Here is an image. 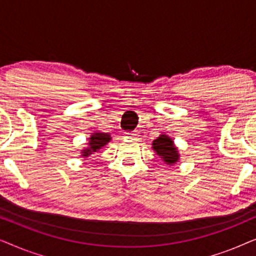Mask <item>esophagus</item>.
Segmentation results:
<instances>
[{"label":"esophagus","mask_w":256,"mask_h":256,"mask_svg":"<svg viewBox=\"0 0 256 256\" xmlns=\"http://www.w3.org/2000/svg\"><path fill=\"white\" fill-rule=\"evenodd\" d=\"M124 135L127 136V138H136L138 136V132H126Z\"/></svg>","instance_id":"obj_1"}]
</instances>
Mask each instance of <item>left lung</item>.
<instances>
[{
  "mask_svg": "<svg viewBox=\"0 0 256 256\" xmlns=\"http://www.w3.org/2000/svg\"><path fill=\"white\" fill-rule=\"evenodd\" d=\"M152 149L169 166H172L180 160L178 149L174 146L172 138L166 135H160L152 141Z\"/></svg>",
  "mask_w": 256,
  "mask_h": 256,
  "instance_id": "8db88e82",
  "label": "left lung"
}]
</instances>
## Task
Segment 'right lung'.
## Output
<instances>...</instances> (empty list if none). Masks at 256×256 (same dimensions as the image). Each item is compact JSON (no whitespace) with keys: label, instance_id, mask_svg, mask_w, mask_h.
<instances>
[{"label":"right lung","instance_id":"add662e5","mask_svg":"<svg viewBox=\"0 0 256 256\" xmlns=\"http://www.w3.org/2000/svg\"><path fill=\"white\" fill-rule=\"evenodd\" d=\"M88 140H90L88 146L82 150V157H87L92 155L93 152H98V150L106 146L112 138H110V135L107 134V132H93Z\"/></svg>","mask_w":256,"mask_h":256}]
</instances>
